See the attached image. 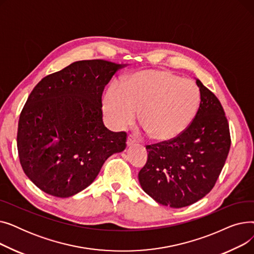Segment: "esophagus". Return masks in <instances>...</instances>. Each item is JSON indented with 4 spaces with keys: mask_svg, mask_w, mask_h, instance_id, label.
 <instances>
[{
    "mask_svg": "<svg viewBox=\"0 0 254 254\" xmlns=\"http://www.w3.org/2000/svg\"><path fill=\"white\" fill-rule=\"evenodd\" d=\"M136 139L134 138V136L132 135H128V137H127V146H131V145H134V144H136Z\"/></svg>",
    "mask_w": 254,
    "mask_h": 254,
    "instance_id": "obj_1",
    "label": "esophagus"
}]
</instances>
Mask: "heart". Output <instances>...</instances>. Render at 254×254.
Masks as SVG:
<instances>
[{
	"instance_id": "obj_1",
	"label": "heart",
	"mask_w": 254,
	"mask_h": 254,
	"mask_svg": "<svg viewBox=\"0 0 254 254\" xmlns=\"http://www.w3.org/2000/svg\"><path fill=\"white\" fill-rule=\"evenodd\" d=\"M201 104L199 88L191 79L164 70H146L127 76L123 86L112 82L104 97V111L115 128L140 124L151 139L178 137L194 119Z\"/></svg>"
}]
</instances>
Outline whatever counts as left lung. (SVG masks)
<instances>
[{"label": "left lung", "instance_id": "left-lung-1", "mask_svg": "<svg viewBox=\"0 0 254 254\" xmlns=\"http://www.w3.org/2000/svg\"><path fill=\"white\" fill-rule=\"evenodd\" d=\"M201 104L190 126L178 137L146 146L148 158L139 172L143 190L172 208L190 206L211 191L231 147L224 110L198 79Z\"/></svg>", "mask_w": 254, "mask_h": 254}]
</instances>
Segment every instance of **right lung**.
Wrapping results in <instances>:
<instances>
[{
    "mask_svg": "<svg viewBox=\"0 0 254 254\" xmlns=\"http://www.w3.org/2000/svg\"><path fill=\"white\" fill-rule=\"evenodd\" d=\"M127 64L79 61L44 77L19 116L17 149L25 175L44 192L69 197L86 189L105 161L127 147V132L103 123L102 95Z\"/></svg>",
    "mask_w": 254,
    "mask_h": 254,
    "instance_id": "1",
    "label": "right lung"
}]
</instances>
